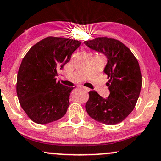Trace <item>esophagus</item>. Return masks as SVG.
<instances>
[{
  "mask_svg": "<svg viewBox=\"0 0 161 161\" xmlns=\"http://www.w3.org/2000/svg\"><path fill=\"white\" fill-rule=\"evenodd\" d=\"M79 87L80 88V89H84V90L86 91V92H89V88H87V87H85V86H79Z\"/></svg>",
  "mask_w": 161,
  "mask_h": 161,
  "instance_id": "obj_1",
  "label": "esophagus"
}]
</instances>
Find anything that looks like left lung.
Here are the masks:
<instances>
[{"instance_id": "8db88e82", "label": "left lung", "mask_w": 161, "mask_h": 161, "mask_svg": "<svg viewBox=\"0 0 161 161\" xmlns=\"http://www.w3.org/2000/svg\"><path fill=\"white\" fill-rule=\"evenodd\" d=\"M86 46L103 53L107 58L103 72L109 79V96L103 98L89 91L86 109L99 123L114 125L124 120L134 109L140 96L142 75L137 59L124 44L106 37L85 41Z\"/></svg>"}]
</instances>
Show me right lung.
I'll return each instance as SVG.
<instances>
[{
  "instance_id": "add662e5",
  "label": "right lung",
  "mask_w": 161,
  "mask_h": 161,
  "mask_svg": "<svg viewBox=\"0 0 161 161\" xmlns=\"http://www.w3.org/2000/svg\"><path fill=\"white\" fill-rule=\"evenodd\" d=\"M80 45L77 40L48 37L24 57L17 78V95L24 111L35 123L47 124L66 113L74 88L56 82V77Z\"/></svg>"
}]
</instances>
